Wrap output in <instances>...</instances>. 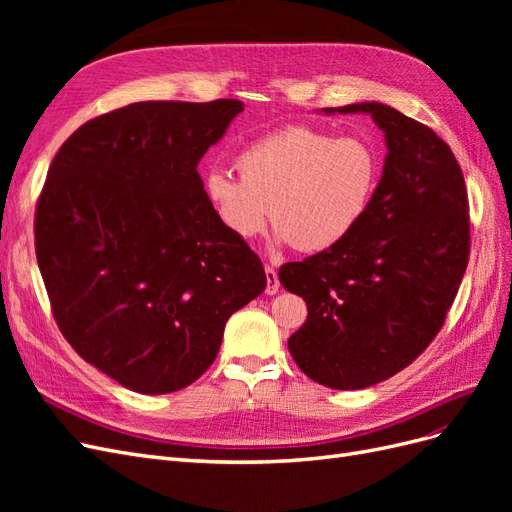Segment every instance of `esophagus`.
I'll return each mask as SVG.
<instances>
[{
    "label": "esophagus",
    "mask_w": 512,
    "mask_h": 512,
    "mask_svg": "<svg viewBox=\"0 0 512 512\" xmlns=\"http://www.w3.org/2000/svg\"><path fill=\"white\" fill-rule=\"evenodd\" d=\"M265 273H267V288H265V292L267 294H277V290H280V280H277V271L273 267H265Z\"/></svg>",
    "instance_id": "1"
}]
</instances>
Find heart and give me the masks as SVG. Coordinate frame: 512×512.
<instances>
[{"label":"heart","mask_w":512,"mask_h":512,"mask_svg":"<svg viewBox=\"0 0 512 512\" xmlns=\"http://www.w3.org/2000/svg\"><path fill=\"white\" fill-rule=\"evenodd\" d=\"M239 177L213 168L205 198L228 235L250 241L271 222L275 239L327 252L359 228L380 181V156L363 138L288 126L239 151Z\"/></svg>","instance_id":"1"}]
</instances>
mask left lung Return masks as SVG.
<instances>
[{
    "label": "left lung",
    "instance_id": "1",
    "mask_svg": "<svg viewBox=\"0 0 512 512\" xmlns=\"http://www.w3.org/2000/svg\"><path fill=\"white\" fill-rule=\"evenodd\" d=\"M322 111L371 115L389 153L359 228L280 269L307 303L288 350L307 378L356 391L408 367L442 329L468 267L470 207L453 151L431 128L380 102Z\"/></svg>",
    "mask_w": 512,
    "mask_h": 512
}]
</instances>
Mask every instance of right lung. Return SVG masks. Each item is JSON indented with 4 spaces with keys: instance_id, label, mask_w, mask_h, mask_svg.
Returning a JSON list of instances; mask_svg holds the SVG:
<instances>
[{
    "instance_id": "1",
    "label": "right lung",
    "mask_w": 512,
    "mask_h": 512,
    "mask_svg": "<svg viewBox=\"0 0 512 512\" xmlns=\"http://www.w3.org/2000/svg\"><path fill=\"white\" fill-rule=\"evenodd\" d=\"M241 111L239 100L134 102L76 130L46 175L34 235L57 327L130 391L198 380L226 320L267 286L196 170Z\"/></svg>"
}]
</instances>
